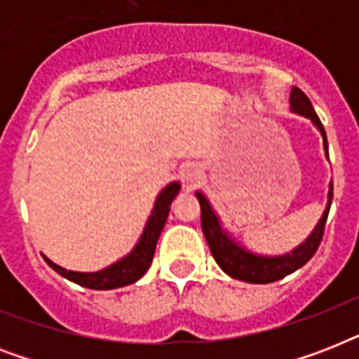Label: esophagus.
Segmentation results:
<instances>
[{
	"mask_svg": "<svg viewBox=\"0 0 359 359\" xmlns=\"http://www.w3.org/2000/svg\"><path fill=\"white\" fill-rule=\"evenodd\" d=\"M203 169L197 165V163H190V165H186L184 169V177L188 182H196V180L201 179Z\"/></svg>",
	"mask_w": 359,
	"mask_h": 359,
	"instance_id": "34e87169",
	"label": "esophagus"
}]
</instances>
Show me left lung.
Segmentation results:
<instances>
[{
	"label": "left lung",
	"instance_id": "1",
	"mask_svg": "<svg viewBox=\"0 0 359 359\" xmlns=\"http://www.w3.org/2000/svg\"><path fill=\"white\" fill-rule=\"evenodd\" d=\"M290 109L298 115H304L307 119H311V123L320 130L323 134L324 152L328 156V140H326V132L320 123V119L315 114V109L311 106V100L306 97V93L300 91L298 87H292L290 91ZM199 205H201V227L203 235L207 238L208 248L212 251V257L219 264V268L224 270L231 278L245 281V283H272L278 279H283L285 276H289L294 270L302 268L306 264L315 251L320 245V240L324 235V225L328 219L330 207H332V197H334V182H330L328 190V203H326V210H324L323 218L317 224V227L313 229V233L306 238V242H302L298 248L285 253V255H259L253 251L245 250L244 245H240L238 242L231 238L224 231L219 218L210 207V203L201 191H196Z\"/></svg>",
	"mask_w": 359,
	"mask_h": 359
}]
</instances>
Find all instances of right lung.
Here are the masks:
<instances>
[{
  "instance_id": "obj_1",
  "label": "right lung",
  "mask_w": 359,
  "mask_h": 359,
  "mask_svg": "<svg viewBox=\"0 0 359 359\" xmlns=\"http://www.w3.org/2000/svg\"><path fill=\"white\" fill-rule=\"evenodd\" d=\"M179 190V182H171V184H168L162 191H160V196L156 197V203H154V208H152L151 216L147 219L143 235L140 236L137 244L134 245V250L130 251L126 257L119 259L117 262L109 264L108 268L98 270V272H72V270L61 268L59 264L52 262L48 257H44V261H46L55 272L61 273L63 278H67L69 281H74V283L81 285V287H87V289L109 290L119 289V287H124V285L135 283L137 279L145 276V272L149 270V266H151L152 257H154V250H156V242L158 238H160V233H162L163 225H165V219H168L169 216L171 203H173V199L177 197Z\"/></svg>"
}]
</instances>
